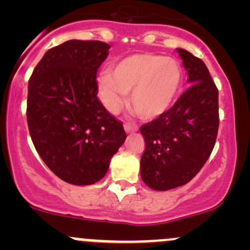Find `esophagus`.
Returning <instances> with one entry per match:
<instances>
[{
  "mask_svg": "<svg viewBox=\"0 0 250 250\" xmlns=\"http://www.w3.org/2000/svg\"><path fill=\"white\" fill-rule=\"evenodd\" d=\"M123 127H125V133H135V131H137V125H131V123H125V125H123Z\"/></svg>",
  "mask_w": 250,
  "mask_h": 250,
  "instance_id": "obj_1",
  "label": "esophagus"
}]
</instances>
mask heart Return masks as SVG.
Here are the masks:
<instances>
[{"label": "heart", "mask_w": 250, "mask_h": 250, "mask_svg": "<svg viewBox=\"0 0 250 250\" xmlns=\"http://www.w3.org/2000/svg\"><path fill=\"white\" fill-rule=\"evenodd\" d=\"M183 80L182 67L175 59L153 53L123 57L110 71L99 77L101 101L117 113L131 90L129 104L143 120L162 116L173 105Z\"/></svg>", "instance_id": "b5f03b06"}]
</instances>
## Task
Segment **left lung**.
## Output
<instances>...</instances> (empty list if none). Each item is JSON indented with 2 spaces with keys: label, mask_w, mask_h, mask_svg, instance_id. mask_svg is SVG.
Instances as JSON below:
<instances>
[{
  "label": "left lung",
  "mask_w": 250,
  "mask_h": 250,
  "mask_svg": "<svg viewBox=\"0 0 250 250\" xmlns=\"http://www.w3.org/2000/svg\"><path fill=\"white\" fill-rule=\"evenodd\" d=\"M190 85L162 116L141 127L142 181L154 190L186 185L201 170L219 130V90L205 62L177 48Z\"/></svg>",
  "instance_id": "1"
}]
</instances>
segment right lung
Wrapping results in <instances>:
<instances>
[{"label": "right lung", "instance_id": "1", "mask_svg": "<svg viewBox=\"0 0 250 250\" xmlns=\"http://www.w3.org/2000/svg\"><path fill=\"white\" fill-rule=\"evenodd\" d=\"M109 48L101 41L70 40L48 50L29 79L31 140L48 168L71 185L101 180L127 137L122 122L97 97L96 73Z\"/></svg>", "mask_w": 250, "mask_h": 250}]
</instances>
